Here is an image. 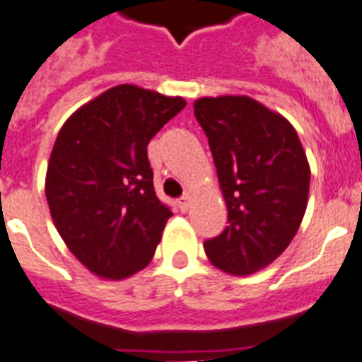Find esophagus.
<instances>
[{"mask_svg":"<svg viewBox=\"0 0 362 362\" xmlns=\"http://www.w3.org/2000/svg\"><path fill=\"white\" fill-rule=\"evenodd\" d=\"M189 202H191L189 195H184V197H180V199L176 200V204H178L180 211H187V208H189Z\"/></svg>","mask_w":362,"mask_h":362,"instance_id":"1","label":"esophagus"}]
</instances>
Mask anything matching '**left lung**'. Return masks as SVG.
Here are the masks:
<instances>
[{"label":"left lung","mask_w":362,"mask_h":362,"mask_svg":"<svg viewBox=\"0 0 362 362\" xmlns=\"http://www.w3.org/2000/svg\"><path fill=\"white\" fill-rule=\"evenodd\" d=\"M193 108L208 136L230 223L204 243L206 256L228 274H254L298 232L309 197L308 158L293 124L252 97H202Z\"/></svg>","instance_id":"obj_1"}]
</instances>
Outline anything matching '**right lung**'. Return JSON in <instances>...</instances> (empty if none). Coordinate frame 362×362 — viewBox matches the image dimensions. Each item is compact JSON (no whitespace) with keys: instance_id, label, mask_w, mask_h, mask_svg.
<instances>
[{"instance_id":"1","label":"right lung","mask_w":362,"mask_h":362,"mask_svg":"<svg viewBox=\"0 0 362 362\" xmlns=\"http://www.w3.org/2000/svg\"><path fill=\"white\" fill-rule=\"evenodd\" d=\"M184 106L182 97L119 84L57 136L45 199L60 238L99 278H129L153 259L173 214L154 193L147 145Z\"/></svg>"}]
</instances>
